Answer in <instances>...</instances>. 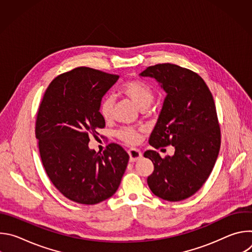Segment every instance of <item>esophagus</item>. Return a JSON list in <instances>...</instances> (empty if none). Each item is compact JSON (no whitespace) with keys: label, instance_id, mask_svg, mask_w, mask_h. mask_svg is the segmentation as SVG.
Instances as JSON below:
<instances>
[{"label":"esophagus","instance_id":"1","mask_svg":"<svg viewBox=\"0 0 252 252\" xmlns=\"http://www.w3.org/2000/svg\"><path fill=\"white\" fill-rule=\"evenodd\" d=\"M128 155H129V160L131 162H134L138 159H140L142 158V154L139 150H136V149H130L128 151Z\"/></svg>","mask_w":252,"mask_h":252}]
</instances>
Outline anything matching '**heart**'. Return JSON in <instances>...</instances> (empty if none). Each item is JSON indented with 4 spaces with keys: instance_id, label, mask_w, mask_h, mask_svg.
I'll use <instances>...</instances> for the list:
<instances>
[{
    "instance_id": "obj_1",
    "label": "heart",
    "mask_w": 252,
    "mask_h": 252,
    "mask_svg": "<svg viewBox=\"0 0 252 252\" xmlns=\"http://www.w3.org/2000/svg\"><path fill=\"white\" fill-rule=\"evenodd\" d=\"M121 94L128 97L140 111H147L152 105L155 99L153 89L146 83L140 81H128L120 88ZM114 97L112 95H105L99 105L100 116L109 121L113 116ZM119 138L128 145H136L139 141V133L131 127L122 128L118 132Z\"/></svg>"
}]
</instances>
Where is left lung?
I'll return each instance as SVG.
<instances>
[{"instance_id": "left-lung-1", "label": "left lung", "mask_w": 252, "mask_h": 252, "mask_svg": "<svg viewBox=\"0 0 252 252\" xmlns=\"http://www.w3.org/2000/svg\"><path fill=\"white\" fill-rule=\"evenodd\" d=\"M139 76L155 79L166 93L150 145L175 150L164 158L156 151L143 154L155 165L148 185L164 200H184L203 186L219 157L220 128L212 94L197 74L176 64L149 66Z\"/></svg>"}]
</instances>
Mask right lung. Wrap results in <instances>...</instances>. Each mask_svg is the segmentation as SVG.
<instances>
[{"instance_id":"add662e5","label":"right lung","mask_w":252,"mask_h":252,"mask_svg":"<svg viewBox=\"0 0 252 252\" xmlns=\"http://www.w3.org/2000/svg\"><path fill=\"white\" fill-rule=\"evenodd\" d=\"M119 76L77 67L58 76L39 107L35 137L45 170L57 189L69 200L96 204L118 190L129 157L117 143L102 153L89 148L90 136L105 126L102 96Z\"/></svg>"}]
</instances>
